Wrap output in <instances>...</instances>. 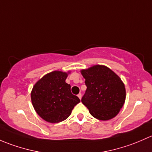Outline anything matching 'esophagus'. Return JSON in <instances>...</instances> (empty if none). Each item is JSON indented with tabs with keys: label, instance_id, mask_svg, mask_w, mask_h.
<instances>
[{
	"label": "esophagus",
	"instance_id": "34e87169",
	"mask_svg": "<svg viewBox=\"0 0 152 152\" xmlns=\"http://www.w3.org/2000/svg\"><path fill=\"white\" fill-rule=\"evenodd\" d=\"M77 96H78V98H79V99H81V98H82V94H80H80H78V95H77Z\"/></svg>",
	"mask_w": 152,
	"mask_h": 152
}]
</instances>
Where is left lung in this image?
<instances>
[{"mask_svg": "<svg viewBox=\"0 0 152 152\" xmlns=\"http://www.w3.org/2000/svg\"><path fill=\"white\" fill-rule=\"evenodd\" d=\"M86 91L81 102L93 117L107 121L118 115L126 99L124 83L119 76L104 65L80 70Z\"/></svg>", "mask_w": 152, "mask_h": 152, "instance_id": "left-lung-1", "label": "left lung"}]
</instances>
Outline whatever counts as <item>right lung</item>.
<instances>
[{
	"instance_id": "add662e5",
	"label": "right lung",
	"mask_w": 152,
	"mask_h": 152,
	"mask_svg": "<svg viewBox=\"0 0 152 152\" xmlns=\"http://www.w3.org/2000/svg\"><path fill=\"white\" fill-rule=\"evenodd\" d=\"M71 71H53L44 75L33 87L31 93L33 107L45 121L59 123L66 119L75 106L80 102L71 92L66 79Z\"/></svg>"
}]
</instances>
